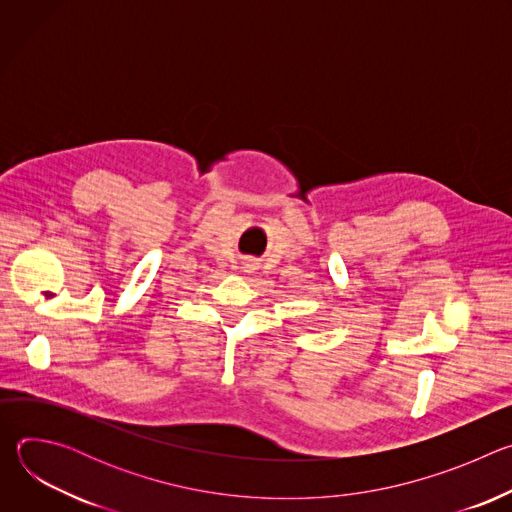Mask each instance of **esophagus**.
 I'll return each mask as SVG.
<instances>
[{
  "mask_svg": "<svg viewBox=\"0 0 512 512\" xmlns=\"http://www.w3.org/2000/svg\"><path fill=\"white\" fill-rule=\"evenodd\" d=\"M243 269H245V271H253V269H255V263L247 261V263H243Z\"/></svg>",
  "mask_w": 512,
  "mask_h": 512,
  "instance_id": "esophagus-1",
  "label": "esophagus"
}]
</instances>
